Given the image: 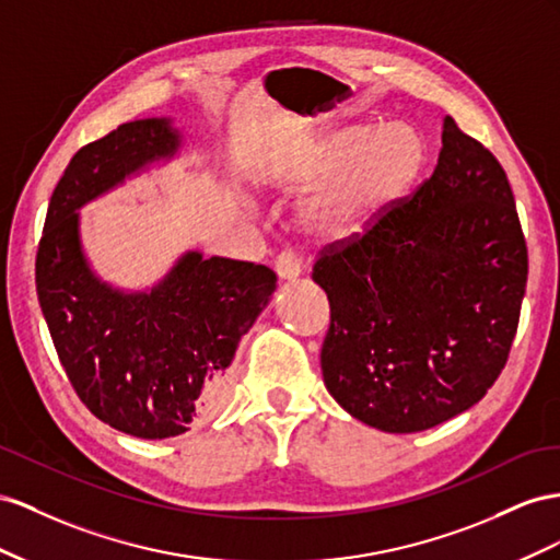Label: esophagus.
<instances>
[{
    "label": "esophagus",
    "instance_id": "1",
    "mask_svg": "<svg viewBox=\"0 0 560 560\" xmlns=\"http://www.w3.org/2000/svg\"><path fill=\"white\" fill-rule=\"evenodd\" d=\"M275 269H277V275L281 279H295V277H300L302 267H300V260H298L295 250H291V248L281 250L277 255V260H275Z\"/></svg>",
    "mask_w": 560,
    "mask_h": 560
}]
</instances>
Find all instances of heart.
I'll return each mask as SVG.
<instances>
[{"mask_svg": "<svg viewBox=\"0 0 560 560\" xmlns=\"http://www.w3.org/2000/svg\"><path fill=\"white\" fill-rule=\"evenodd\" d=\"M424 164L420 136L406 124H357L335 131L283 162L275 175L285 189L324 185L307 206L310 230L354 236L385 213Z\"/></svg>", "mask_w": 560, "mask_h": 560, "instance_id": "obj_1", "label": "heart"}]
</instances>
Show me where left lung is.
<instances>
[{
  "label": "left lung",
  "instance_id": "1",
  "mask_svg": "<svg viewBox=\"0 0 560 560\" xmlns=\"http://www.w3.org/2000/svg\"><path fill=\"white\" fill-rule=\"evenodd\" d=\"M439 164L369 228L324 246L312 279L330 302V396L389 434L481 401L518 328L528 246L494 154L443 119Z\"/></svg>",
  "mask_w": 560,
  "mask_h": 560
}]
</instances>
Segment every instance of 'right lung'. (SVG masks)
Masks as SVG:
<instances>
[{
    "label": "right lung",
    "instance_id": "right-lung-1",
    "mask_svg": "<svg viewBox=\"0 0 560 560\" xmlns=\"http://www.w3.org/2000/svg\"><path fill=\"white\" fill-rule=\"evenodd\" d=\"M175 148L166 119H145L79 150L51 195L35 262L39 305L72 389L101 422L138 439L178 436L218 408L238 340L277 289L265 265L199 253H187L152 293L121 295L91 275L74 211Z\"/></svg>",
    "mask_w": 560,
    "mask_h": 560
}]
</instances>
